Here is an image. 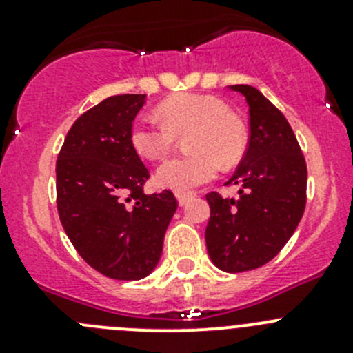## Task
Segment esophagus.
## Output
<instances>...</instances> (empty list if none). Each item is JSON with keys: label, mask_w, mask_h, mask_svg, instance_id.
<instances>
[{"label": "esophagus", "mask_w": 353, "mask_h": 353, "mask_svg": "<svg viewBox=\"0 0 353 353\" xmlns=\"http://www.w3.org/2000/svg\"><path fill=\"white\" fill-rule=\"evenodd\" d=\"M192 198H194V194H192V192H176V199H179L180 207H183V205L189 203Z\"/></svg>", "instance_id": "obj_1"}]
</instances>
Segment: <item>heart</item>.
Instances as JSON below:
<instances>
[{
    "instance_id": "1",
    "label": "heart",
    "mask_w": 353,
    "mask_h": 353,
    "mask_svg": "<svg viewBox=\"0 0 353 353\" xmlns=\"http://www.w3.org/2000/svg\"><path fill=\"white\" fill-rule=\"evenodd\" d=\"M160 120L139 117L130 129V145L141 157L159 161L174 146L176 136L189 134V157L171 159L155 173V182L173 191H191L208 182L223 164H235L245 150L244 125L221 99L198 93L174 95L159 105Z\"/></svg>"
}]
</instances>
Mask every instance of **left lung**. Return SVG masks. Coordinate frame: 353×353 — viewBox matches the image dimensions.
<instances>
[{
    "label": "left lung",
    "mask_w": 353,
    "mask_h": 353,
    "mask_svg": "<svg viewBox=\"0 0 353 353\" xmlns=\"http://www.w3.org/2000/svg\"><path fill=\"white\" fill-rule=\"evenodd\" d=\"M230 90L249 105V145L226 183L239 198L210 192L205 230L212 263L224 272H245L269 263L297 230L305 207L307 168L288 120L249 84Z\"/></svg>",
    "instance_id": "1"
}]
</instances>
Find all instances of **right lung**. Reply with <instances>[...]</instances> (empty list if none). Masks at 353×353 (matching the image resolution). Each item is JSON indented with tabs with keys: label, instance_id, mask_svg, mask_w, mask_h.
Listing matches in <instances>:
<instances>
[{
	"label": "right lung",
	"instance_id": "obj_1",
	"mask_svg": "<svg viewBox=\"0 0 353 353\" xmlns=\"http://www.w3.org/2000/svg\"><path fill=\"white\" fill-rule=\"evenodd\" d=\"M146 95H114L81 114L56 162V203L70 239L90 267L120 281L154 272L176 198L145 194L148 170L130 145Z\"/></svg>",
	"mask_w": 353,
	"mask_h": 353
}]
</instances>
